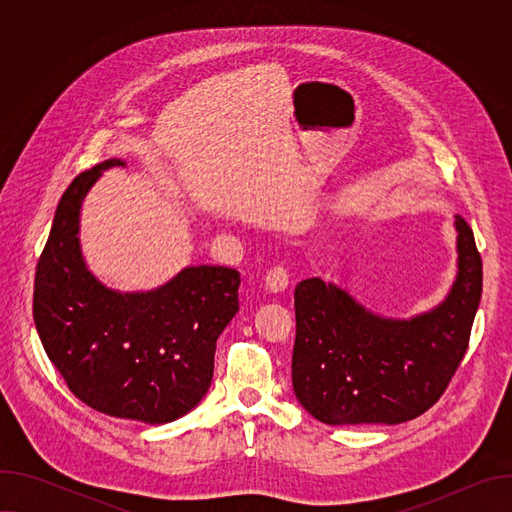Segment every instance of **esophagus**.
<instances>
[{"label": "esophagus", "mask_w": 512, "mask_h": 512, "mask_svg": "<svg viewBox=\"0 0 512 512\" xmlns=\"http://www.w3.org/2000/svg\"><path fill=\"white\" fill-rule=\"evenodd\" d=\"M287 283H289V275L281 265L269 269V273L265 275V289L269 294H281V291L287 287Z\"/></svg>", "instance_id": "esophagus-1"}]
</instances>
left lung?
I'll use <instances>...</instances> for the list:
<instances>
[{"mask_svg": "<svg viewBox=\"0 0 512 512\" xmlns=\"http://www.w3.org/2000/svg\"><path fill=\"white\" fill-rule=\"evenodd\" d=\"M458 271L446 298L411 318H387L320 277L296 287L291 383L328 425L403 423L442 397L466 354L482 296L474 233L456 214Z\"/></svg>", "mask_w": 512, "mask_h": 512, "instance_id": "1", "label": "left lung"}]
</instances>
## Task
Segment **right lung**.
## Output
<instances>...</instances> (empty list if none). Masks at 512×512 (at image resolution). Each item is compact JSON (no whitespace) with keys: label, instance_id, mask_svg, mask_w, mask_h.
I'll use <instances>...</instances> for the list:
<instances>
[{"label":"right lung","instance_id":"obj_1","mask_svg":"<svg viewBox=\"0 0 512 512\" xmlns=\"http://www.w3.org/2000/svg\"><path fill=\"white\" fill-rule=\"evenodd\" d=\"M111 158L62 194L34 281V324L68 389L111 417L170 423L206 395L216 338L239 312L237 269L184 267L156 289L117 291L87 267L83 200Z\"/></svg>","mask_w":512,"mask_h":512}]
</instances>
